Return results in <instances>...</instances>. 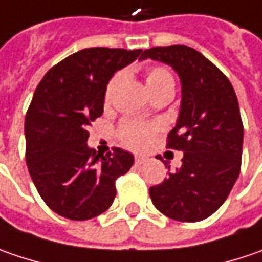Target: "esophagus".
<instances>
[{"mask_svg": "<svg viewBox=\"0 0 262 262\" xmlns=\"http://www.w3.org/2000/svg\"><path fill=\"white\" fill-rule=\"evenodd\" d=\"M147 162V158L146 156H136V164L141 165V164H146Z\"/></svg>", "mask_w": 262, "mask_h": 262, "instance_id": "esophagus-1", "label": "esophagus"}]
</instances>
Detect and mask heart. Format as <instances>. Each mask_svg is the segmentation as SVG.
Wrapping results in <instances>:
<instances>
[{
  "label": "heart",
  "mask_w": 262,
  "mask_h": 262,
  "mask_svg": "<svg viewBox=\"0 0 262 262\" xmlns=\"http://www.w3.org/2000/svg\"><path fill=\"white\" fill-rule=\"evenodd\" d=\"M124 73L118 72L106 86V93H104V100L109 101L116 90L118 84L121 82ZM166 84H174L171 73L168 72L164 68H149L146 71V85L150 90V93L159 90L161 86ZM158 131V125L155 124H144V122H136V121H129L125 122L121 129H119V136L125 146H128L129 149L134 150H141L144 149L149 143H150L153 134Z\"/></svg>",
  "instance_id": "1"
}]
</instances>
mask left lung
Masks as SVG:
<instances>
[{
	"label": "left lung",
	"instance_id": "1",
	"mask_svg": "<svg viewBox=\"0 0 262 262\" xmlns=\"http://www.w3.org/2000/svg\"><path fill=\"white\" fill-rule=\"evenodd\" d=\"M140 59L171 66L181 82L180 113L166 147L184 151L183 164L150 187L151 202L176 221L205 220L226 202L241 174L243 124L236 93L214 63L187 46L155 47Z\"/></svg>",
	"mask_w": 262,
	"mask_h": 262
}]
</instances>
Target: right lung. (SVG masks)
Masks as SVG:
<instances>
[{
    "instance_id": "right-lung-1",
    "label": "right lung",
    "mask_w": 262,
    "mask_h": 262,
    "mask_svg": "<svg viewBox=\"0 0 262 262\" xmlns=\"http://www.w3.org/2000/svg\"><path fill=\"white\" fill-rule=\"evenodd\" d=\"M141 50L85 48L53 66L38 84L25 119L26 165L42 201L56 214L85 221L109 209L115 181L134 164L129 151L90 149L88 126L103 115L116 71Z\"/></svg>"
}]
</instances>
